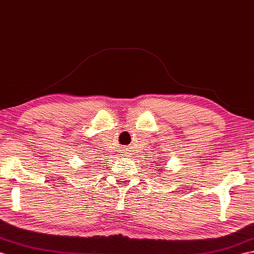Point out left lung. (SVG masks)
<instances>
[{
    "mask_svg": "<svg viewBox=\"0 0 254 254\" xmlns=\"http://www.w3.org/2000/svg\"><path fill=\"white\" fill-rule=\"evenodd\" d=\"M154 151H155V150H154ZM160 159H161V158H160ZM155 162H157V161H155ZM153 165L155 166V164H154V163H153ZM161 165H162V164H161ZM165 165H166V164H165ZM159 170H160L159 167L157 168V170H155V172H157V173H155V175H160V174H161V173H159ZM163 170H164V168H163Z\"/></svg>",
    "mask_w": 254,
    "mask_h": 254,
    "instance_id": "left-lung-1",
    "label": "left lung"
}]
</instances>
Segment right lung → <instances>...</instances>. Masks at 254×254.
Here are the masks:
<instances>
[{"instance_id":"add662e5","label":"right lung","mask_w":254,"mask_h":254,"mask_svg":"<svg viewBox=\"0 0 254 254\" xmlns=\"http://www.w3.org/2000/svg\"><path fill=\"white\" fill-rule=\"evenodd\" d=\"M89 167H91V166H89Z\"/></svg>"}]
</instances>
